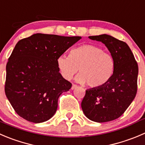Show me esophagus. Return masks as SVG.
<instances>
[{
  "mask_svg": "<svg viewBox=\"0 0 145 145\" xmlns=\"http://www.w3.org/2000/svg\"><path fill=\"white\" fill-rule=\"evenodd\" d=\"M77 87H78V86L76 85V84H73L72 86H71V89L74 90V89H75L76 88H77Z\"/></svg>",
  "mask_w": 145,
  "mask_h": 145,
  "instance_id": "34e87169",
  "label": "esophagus"
}]
</instances>
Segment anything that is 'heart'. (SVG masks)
<instances>
[{
	"label": "heart",
	"instance_id": "1",
	"mask_svg": "<svg viewBox=\"0 0 145 145\" xmlns=\"http://www.w3.org/2000/svg\"><path fill=\"white\" fill-rule=\"evenodd\" d=\"M61 76L71 80L74 74L80 72L76 81L89 86L99 88L108 84L115 71V60L108 53L98 46L84 44L72 49L69 55H61L57 59Z\"/></svg>",
	"mask_w": 145,
	"mask_h": 145
}]
</instances>
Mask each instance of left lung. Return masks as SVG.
Wrapping results in <instances>:
<instances>
[{
	"label": "left lung",
	"mask_w": 145,
	"mask_h": 145,
	"mask_svg": "<svg viewBox=\"0 0 145 145\" xmlns=\"http://www.w3.org/2000/svg\"><path fill=\"white\" fill-rule=\"evenodd\" d=\"M88 37L106 46L114 59L116 67L108 84L86 91L81 108L84 115L92 121H112L125 113L135 97L138 65L125 42L105 34Z\"/></svg>",
	"instance_id": "left-lung-1"
}]
</instances>
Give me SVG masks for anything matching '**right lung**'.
Wrapping results in <instances>:
<instances>
[{
	"label": "right lung",
	"instance_id": "obj_1",
	"mask_svg": "<svg viewBox=\"0 0 145 145\" xmlns=\"http://www.w3.org/2000/svg\"><path fill=\"white\" fill-rule=\"evenodd\" d=\"M81 38L37 33L17 43L6 65L5 92L18 116L40 123L55 114L59 97L72 86L57 59Z\"/></svg>",
	"mask_w": 145,
	"mask_h": 145
}]
</instances>
